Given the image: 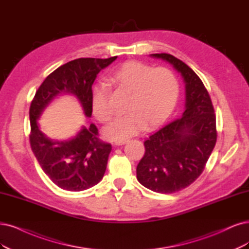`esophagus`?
I'll return each mask as SVG.
<instances>
[{
	"mask_svg": "<svg viewBox=\"0 0 249 249\" xmlns=\"http://www.w3.org/2000/svg\"><path fill=\"white\" fill-rule=\"evenodd\" d=\"M126 142H127L126 140H124V141H115L114 144H115V145H122V144H125Z\"/></svg>",
	"mask_w": 249,
	"mask_h": 249,
	"instance_id": "34e87169",
	"label": "esophagus"
}]
</instances>
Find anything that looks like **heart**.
Listing matches in <instances>:
<instances>
[{
	"instance_id": "obj_1",
	"label": "heart",
	"mask_w": 249,
	"mask_h": 249,
	"mask_svg": "<svg viewBox=\"0 0 249 249\" xmlns=\"http://www.w3.org/2000/svg\"><path fill=\"white\" fill-rule=\"evenodd\" d=\"M107 83L129 95L125 106L127 113L104 128V134L109 140L124 141L144 128L160 126L170 117L178 100V81L166 68L153 69L141 61H127L112 72ZM108 95L109 89L105 83H98L92 91V113L103 123L114 114Z\"/></svg>"
}]
</instances>
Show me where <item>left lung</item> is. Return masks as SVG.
Returning a JSON list of instances; mask_svg holds the SVG:
<instances>
[{
    "mask_svg": "<svg viewBox=\"0 0 249 249\" xmlns=\"http://www.w3.org/2000/svg\"><path fill=\"white\" fill-rule=\"evenodd\" d=\"M150 56L168 62L180 73L185 107L180 118L144 142L136 178L146 189L170 194L190 186L203 171L216 142L215 115L204 84L189 66L166 53Z\"/></svg>",
    "mask_w": 249,
    "mask_h": 249,
    "instance_id": "left-lung-1",
    "label": "left lung"
}]
</instances>
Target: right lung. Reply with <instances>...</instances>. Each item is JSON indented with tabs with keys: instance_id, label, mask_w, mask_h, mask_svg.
Here are the masks:
<instances>
[{
	"instance_id": "1",
	"label": "right lung",
	"mask_w": 249,
	"mask_h": 249,
	"mask_svg": "<svg viewBox=\"0 0 249 249\" xmlns=\"http://www.w3.org/2000/svg\"><path fill=\"white\" fill-rule=\"evenodd\" d=\"M117 56L107 59L78 58L55 70L44 80L31 104V146L43 171L57 187L80 192L103 179L107 169L110 143L100 142L96 126L83 125L71 139H51L41 130L39 120L54 99L73 96L83 114L92 115V85L98 72L108 67Z\"/></svg>"
}]
</instances>
